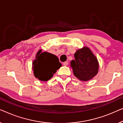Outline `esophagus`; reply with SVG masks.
I'll list each match as a JSON object with an SVG mask.
<instances>
[{
  "label": "esophagus",
  "instance_id": "34e87169",
  "mask_svg": "<svg viewBox=\"0 0 123 123\" xmlns=\"http://www.w3.org/2000/svg\"><path fill=\"white\" fill-rule=\"evenodd\" d=\"M63 66H67V65H68V62H67V61L64 62L63 63Z\"/></svg>",
  "mask_w": 123,
  "mask_h": 123
}]
</instances>
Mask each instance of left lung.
Instances as JSON below:
<instances>
[{"instance_id": "left-lung-1", "label": "left lung", "mask_w": 123, "mask_h": 123, "mask_svg": "<svg viewBox=\"0 0 123 123\" xmlns=\"http://www.w3.org/2000/svg\"><path fill=\"white\" fill-rule=\"evenodd\" d=\"M74 57L75 60L71 62L70 67L77 79L83 81H89L98 74V60L89 48L85 47L77 50Z\"/></svg>"}]
</instances>
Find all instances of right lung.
<instances>
[{
  "label": "right lung",
  "mask_w": 123,
  "mask_h": 123,
  "mask_svg": "<svg viewBox=\"0 0 123 123\" xmlns=\"http://www.w3.org/2000/svg\"><path fill=\"white\" fill-rule=\"evenodd\" d=\"M39 50L33 62L34 75L39 80L46 81L49 80L60 68L62 64L58 58L50 53L41 52Z\"/></svg>",
  "instance_id": "1"
}]
</instances>
